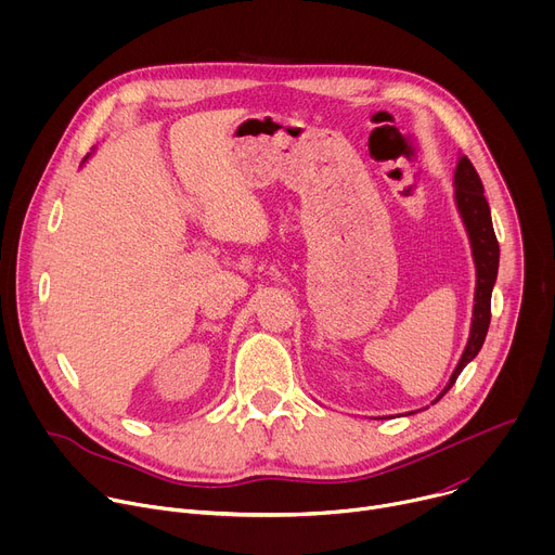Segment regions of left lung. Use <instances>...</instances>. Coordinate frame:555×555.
I'll return each mask as SVG.
<instances>
[{
  "mask_svg": "<svg viewBox=\"0 0 555 555\" xmlns=\"http://www.w3.org/2000/svg\"><path fill=\"white\" fill-rule=\"evenodd\" d=\"M454 199L456 208L461 212V219L465 223L469 244H472V257L474 266H477V289H474V311H472V327H469V338L463 349V356L456 364V369L450 375V382L446 388L439 392L441 400L443 395L452 388L461 371L469 360L477 358V353L483 347V340L488 336L490 319H492V287L496 283L499 274V242L494 234L492 225V215H490V204L483 195V182L477 173V169L472 167L467 160V155L459 157V165L454 171ZM435 400V402H437Z\"/></svg>",
  "mask_w": 555,
  "mask_h": 555,
  "instance_id": "obj_1",
  "label": "left lung"
}]
</instances>
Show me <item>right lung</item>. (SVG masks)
Returning a JSON list of instances; mask_svg holds the SVG:
<instances>
[{
    "mask_svg": "<svg viewBox=\"0 0 555 555\" xmlns=\"http://www.w3.org/2000/svg\"><path fill=\"white\" fill-rule=\"evenodd\" d=\"M86 160H88V157H86ZM86 160H83V163H86Z\"/></svg>",
    "mask_w": 555,
    "mask_h": 555,
    "instance_id": "add662e5",
    "label": "right lung"
}]
</instances>
